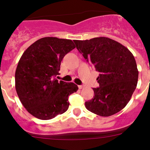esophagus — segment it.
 <instances>
[{"mask_svg":"<svg viewBox=\"0 0 150 150\" xmlns=\"http://www.w3.org/2000/svg\"><path fill=\"white\" fill-rule=\"evenodd\" d=\"M84 87H85V86L84 85H78V88L81 89H83Z\"/></svg>","mask_w":150,"mask_h":150,"instance_id":"esophagus-1","label":"esophagus"}]
</instances>
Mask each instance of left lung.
Listing matches in <instances>:
<instances>
[{
    "instance_id": "obj_1",
    "label": "left lung",
    "mask_w": 150,
    "mask_h": 150,
    "mask_svg": "<svg viewBox=\"0 0 150 150\" xmlns=\"http://www.w3.org/2000/svg\"><path fill=\"white\" fill-rule=\"evenodd\" d=\"M77 49L99 72V87L85 102L87 110L101 116L118 113L130 100L137 87L138 70L132 53L125 46L107 37L74 40Z\"/></svg>"
}]
</instances>
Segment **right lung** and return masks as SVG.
Instances as JSON below:
<instances>
[{
  "label": "right lung",
  "mask_w": 150,
  "mask_h": 150,
  "mask_svg": "<svg viewBox=\"0 0 150 150\" xmlns=\"http://www.w3.org/2000/svg\"><path fill=\"white\" fill-rule=\"evenodd\" d=\"M75 48L70 39L44 37L23 53L15 71V89L24 107L33 116L49 120L68 110V97L78 87L73 82H58L55 77L63 57Z\"/></svg>",
  "instance_id": "right-lung-1"
}]
</instances>
